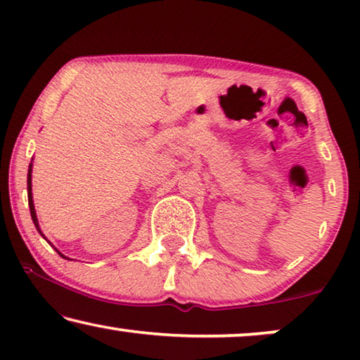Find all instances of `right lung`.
Instances as JSON below:
<instances>
[{
  "label": "right lung",
  "instance_id": "right-lung-1",
  "mask_svg": "<svg viewBox=\"0 0 360 360\" xmlns=\"http://www.w3.org/2000/svg\"><path fill=\"white\" fill-rule=\"evenodd\" d=\"M27 200H29V210H31V218H32V223L36 226V229L39 231V234L42 236V238H46V236L42 234L41 228H39V221H37V214H36V208H34V201H32V162L29 164V170H27ZM57 250V249H56ZM58 252V250H57ZM58 255L63 259H68L63 255L62 252H58Z\"/></svg>",
  "mask_w": 360,
  "mask_h": 360
}]
</instances>
